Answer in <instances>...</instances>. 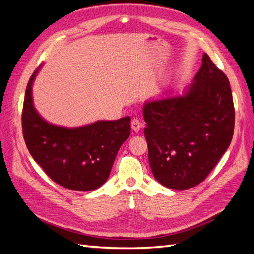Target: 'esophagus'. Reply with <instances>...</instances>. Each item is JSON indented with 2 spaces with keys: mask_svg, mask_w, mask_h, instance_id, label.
<instances>
[{
  "mask_svg": "<svg viewBox=\"0 0 254 254\" xmlns=\"http://www.w3.org/2000/svg\"><path fill=\"white\" fill-rule=\"evenodd\" d=\"M143 127V123L140 122L137 119H133L131 122V129L134 132H139Z\"/></svg>",
  "mask_w": 254,
  "mask_h": 254,
  "instance_id": "34e87169",
  "label": "esophagus"
}]
</instances>
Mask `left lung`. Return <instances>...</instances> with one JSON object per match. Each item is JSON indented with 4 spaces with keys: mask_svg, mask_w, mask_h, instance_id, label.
<instances>
[{
    "mask_svg": "<svg viewBox=\"0 0 254 254\" xmlns=\"http://www.w3.org/2000/svg\"><path fill=\"white\" fill-rule=\"evenodd\" d=\"M143 115L155 178L168 189L193 188L206 178L232 141L235 114L229 79L204 53L183 94L146 102Z\"/></svg>",
    "mask_w": 254,
    "mask_h": 254,
    "instance_id": "8db88e82",
    "label": "left lung"
}]
</instances>
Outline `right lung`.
I'll return each mask as SVG.
<instances>
[{
	"label": "right lung",
	"mask_w": 254,
	"mask_h": 254,
	"mask_svg": "<svg viewBox=\"0 0 254 254\" xmlns=\"http://www.w3.org/2000/svg\"><path fill=\"white\" fill-rule=\"evenodd\" d=\"M30 77L22 111V130L30 155L50 178L68 190H93L106 182L117 153L130 135V117L97 121L77 128L50 124L37 112Z\"/></svg>",
	"instance_id": "1"
}]
</instances>
